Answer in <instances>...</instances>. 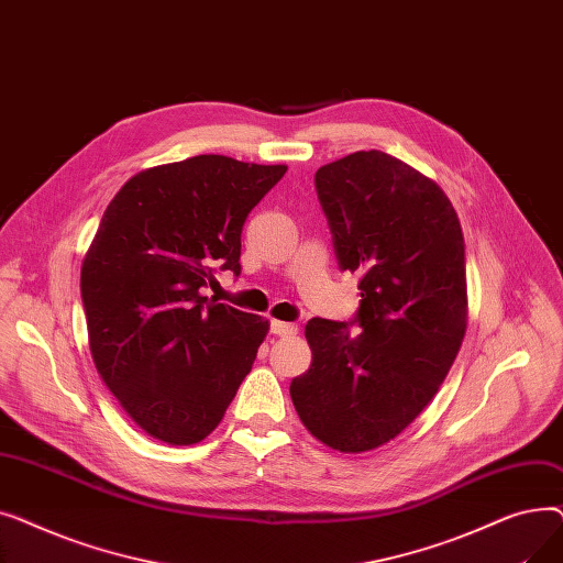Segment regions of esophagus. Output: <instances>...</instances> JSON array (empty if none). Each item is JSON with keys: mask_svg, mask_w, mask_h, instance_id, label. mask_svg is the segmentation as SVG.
Returning <instances> with one entry per match:
<instances>
[{"mask_svg": "<svg viewBox=\"0 0 563 563\" xmlns=\"http://www.w3.org/2000/svg\"><path fill=\"white\" fill-rule=\"evenodd\" d=\"M272 333L280 335V338H291V335L299 333V327H297V323H287V321L274 319L272 321Z\"/></svg>", "mask_w": 563, "mask_h": 563, "instance_id": "obj_1", "label": "esophagus"}]
</instances>
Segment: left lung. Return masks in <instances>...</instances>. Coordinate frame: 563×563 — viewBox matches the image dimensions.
Returning a JSON list of instances; mask_svg holds the SVG:
<instances>
[{
    "mask_svg": "<svg viewBox=\"0 0 563 563\" xmlns=\"http://www.w3.org/2000/svg\"><path fill=\"white\" fill-rule=\"evenodd\" d=\"M342 272L361 274L346 321L310 319V369L289 395L323 445L361 454L386 445L429 406L467 327L465 242L431 177L380 151L314 173Z\"/></svg>",
    "mask_w": 563,
    "mask_h": 563,
    "instance_id": "8db88e82",
    "label": "left lung"
}]
</instances>
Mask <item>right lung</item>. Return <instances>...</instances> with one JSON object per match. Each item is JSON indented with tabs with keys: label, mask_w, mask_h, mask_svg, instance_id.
<instances>
[{
	"label": "right lung",
	"mask_w": 563,
	"mask_h": 563,
	"mask_svg": "<svg viewBox=\"0 0 563 563\" xmlns=\"http://www.w3.org/2000/svg\"><path fill=\"white\" fill-rule=\"evenodd\" d=\"M287 166L198 155L145 168L104 210L81 264L93 363L128 416L168 445L210 435L269 321L202 297L240 276L242 228Z\"/></svg>",
	"instance_id": "right-lung-1"
}]
</instances>
